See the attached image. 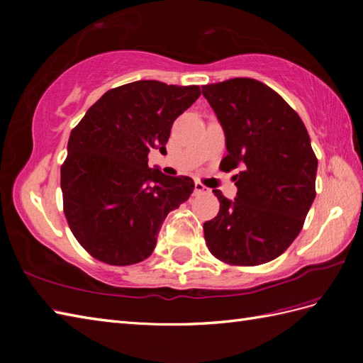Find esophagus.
<instances>
[{"instance_id":"obj_1","label":"esophagus","mask_w":363,"mask_h":363,"mask_svg":"<svg viewBox=\"0 0 363 363\" xmlns=\"http://www.w3.org/2000/svg\"><path fill=\"white\" fill-rule=\"evenodd\" d=\"M204 191H207V187H204L201 182L196 181L195 182V189H194V194L195 195H199V194H204Z\"/></svg>"}]
</instances>
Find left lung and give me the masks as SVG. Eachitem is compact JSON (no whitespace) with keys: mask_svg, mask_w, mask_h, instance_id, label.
Masks as SVG:
<instances>
[{"mask_svg":"<svg viewBox=\"0 0 363 363\" xmlns=\"http://www.w3.org/2000/svg\"><path fill=\"white\" fill-rule=\"evenodd\" d=\"M203 95L225 130L221 168H240L234 199L213 190L220 212L204 223L206 245L226 264H265L298 237L315 199L311 137L282 96L256 79L209 84Z\"/></svg>","mask_w":363,"mask_h":363,"instance_id":"8db88e82","label":"left lung"}]
</instances>
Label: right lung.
<instances>
[{"mask_svg":"<svg viewBox=\"0 0 363 363\" xmlns=\"http://www.w3.org/2000/svg\"><path fill=\"white\" fill-rule=\"evenodd\" d=\"M201 95L198 86L135 81L98 99L76 126L60 168L64 212L73 235L95 259L133 265L156 248L167 215L195 184L148 167L165 150L174 120Z\"/></svg>","mask_w":363,"mask_h":363,"instance_id":"right-lung-1","label":"right lung"}]
</instances>
